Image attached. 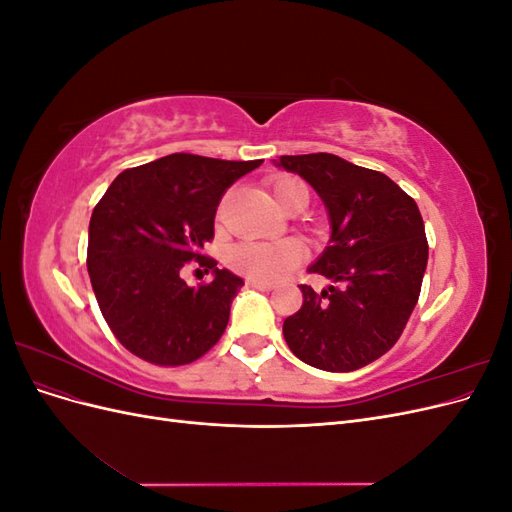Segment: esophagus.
I'll list each match as a JSON object with an SVG mask.
<instances>
[{
    "label": "esophagus",
    "instance_id": "1",
    "mask_svg": "<svg viewBox=\"0 0 512 512\" xmlns=\"http://www.w3.org/2000/svg\"><path fill=\"white\" fill-rule=\"evenodd\" d=\"M250 288H256V290H265V292H271L275 286L271 282H258V280H247L245 282Z\"/></svg>",
    "mask_w": 512,
    "mask_h": 512
}]
</instances>
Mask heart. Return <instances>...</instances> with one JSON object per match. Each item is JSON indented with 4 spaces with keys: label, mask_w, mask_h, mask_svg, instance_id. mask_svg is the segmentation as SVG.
<instances>
[{
    "label": "heart",
    "mask_w": 512,
    "mask_h": 512,
    "mask_svg": "<svg viewBox=\"0 0 512 512\" xmlns=\"http://www.w3.org/2000/svg\"><path fill=\"white\" fill-rule=\"evenodd\" d=\"M273 198L282 211L305 209L309 203L307 185L297 177H284L273 183ZM305 258V247L299 241H243L232 245L226 262L230 269L258 282H277Z\"/></svg>",
    "instance_id": "heart-1"
}]
</instances>
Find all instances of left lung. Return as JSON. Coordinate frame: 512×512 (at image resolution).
<instances>
[{
    "label": "left lung",
    "instance_id": "obj_1",
    "mask_svg": "<svg viewBox=\"0 0 512 512\" xmlns=\"http://www.w3.org/2000/svg\"><path fill=\"white\" fill-rule=\"evenodd\" d=\"M322 198L331 241L309 273L329 288L301 286L303 305L284 320L294 356L324 371H354L389 352L421 294L429 245L414 198L378 170L333 153L282 156Z\"/></svg>",
    "mask_w": 512,
    "mask_h": 512
}]
</instances>
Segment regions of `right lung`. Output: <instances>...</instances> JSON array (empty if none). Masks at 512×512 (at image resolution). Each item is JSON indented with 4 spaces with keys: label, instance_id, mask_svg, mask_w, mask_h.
Returning <instances> with one entry per match:
<instances>
[{
    "label": "right lung",
    "instance_id": "1",
    "mask_svg": "<svg viewBox=\"0 0 512 512\" xmlns=\"http://www.w3.org/2000/svg\"><path fill=\"white\" fill-rule=\"evenodd\" d=\"M260 164L170 153L123 170L100 198L89 222V280L106 324L138 359L188 365L218 344L243 280L200 250L213 239L224 192ZM192 259L213 283L190 289L180 280Z\"/></svg>",
    "mask_w": 512,
    "mask_h": 512
}]
</instances>
